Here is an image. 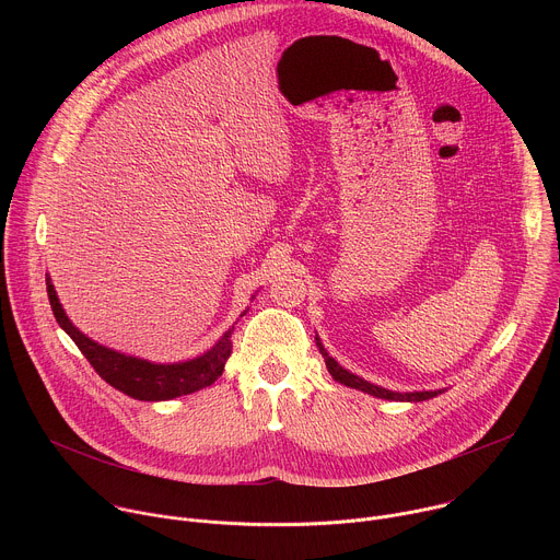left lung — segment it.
Wrapping results in <instances>:
<instances>
[{
  "label": "left lung",
  "mask_w": 560,
  "mask_h": 560,
  "mask_svg": "<svg viewBox=\"0 0 560 560\" xmlns=\"http://www.w3.org/2000/svg\"><path fill=\"white\" fill-rule=\"evenodd\" d=\"M316 346H318V352L324 354L326 365H328V370H330L332 378H335V381H339V383H343V385H348V387H354V389L368 392V394L378 396V398H389V401H425V398H432V396H436V394H439V392H406V394H401V392H389V389H385V387L372 385V383L363 381L361 376H357V374L348 372L346 368H341V365H339V363H337V361L326 352V348L322 346V341H318V337H316Z\"/></svg>",
  "instance_id": "1"
}]
</instances>
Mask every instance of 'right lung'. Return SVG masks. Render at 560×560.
<instances>
[{"label":"right lung","instance_id":"obj_1","mask_svg":"<svg viewBox=\"0 0 560 560\" xmlns=\"http://www.w3.org/2000/svg\"><path fill=\"white\" fill-rule=\"evenodd\" d=\"M46 292H48V301L57 324L66 330V335L74 341V346L82 350V354L89 359L95 372L115 389L137 398V401H168V398L192 394L197 389L212 385L221 376L223 365L232 352L230 335L234 328H230L217 341L214 348H210L206 354L192 361L156 365L143 359L126 357L121 352L108 350L91 341L86 335H82L70 324V318L66 316L50 279H46Z\"/></svg>","mask_w":560,"mask_h":560}]
</instances>
